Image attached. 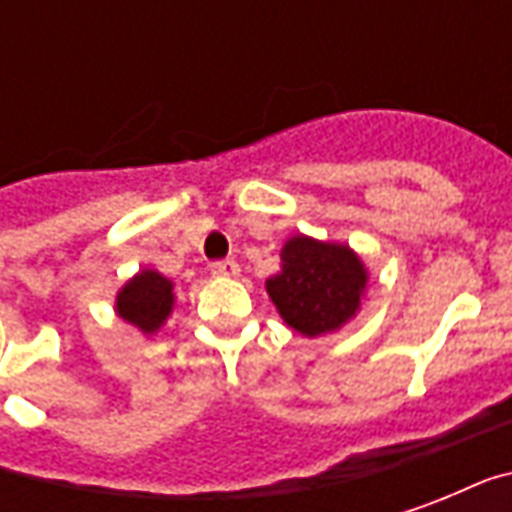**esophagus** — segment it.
Returning <instances> with one entry per match:
<instances>
[{
  "mask_svg": "<svg viewBox=\"0 0 512 512\" xmlns=\"http://www.w3.org/2000/svg\"><path fill=\"white\" fill-rule=\"evenodd\" d=\"M238 263L235 260H216L211 266V274L213 277H238Z\"/></svg>",
  "mask_w": 512,
  "mask_h": 512,
  "instance_id": "34e87169",
  "label": "esophagus"
}]
</instances>
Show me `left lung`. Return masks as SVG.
Masks as SVG:
<instances>
[{"instance_id": "left-lung-1", "label": "left lung", "mask_w": 512, "mask_h": 512, "mask_svg": "<svg viewBox=\"0 0 512 512\" xmlns=\"http://www.w3.org/2000/svg\"><path fill=\"white\" fill-rule=\"evenodd\" d=\"M367 266L340 241L290 235L279 252V271L266 279L268 299L279 318L301 337H326L343 329L362 310Z\"/></svg>"}]
</instances>
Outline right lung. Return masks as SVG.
Wrapping results in <instances>:
<instances>
[{
	"mask_svg": "<svg viewBox=\"0 0 512 512\" xmlns=\"http://www.w3.org/2000/svg\"><path fill=\"white\" fill-rule=\"evenodd\" d=\"M175 307V285L156 268H142L128 279L115 296V312L120 321L150 337L156 334Z\"/></svg>",
	"mask_w": 512,
	"mask_h": 512,
	"instance_id": "1",
	"label": "right lung"
}]
</instances>
